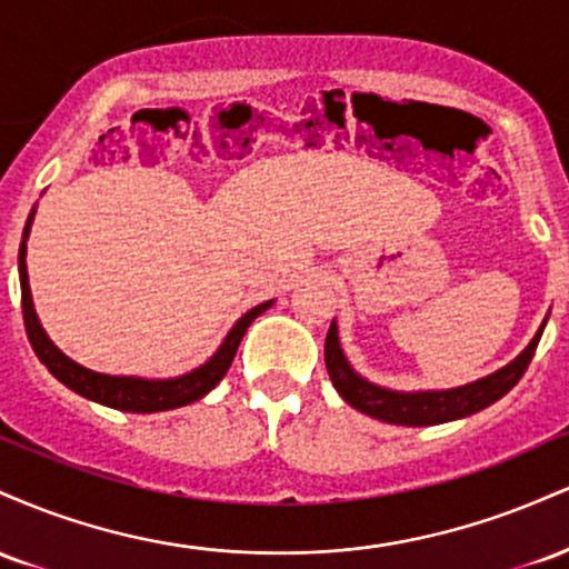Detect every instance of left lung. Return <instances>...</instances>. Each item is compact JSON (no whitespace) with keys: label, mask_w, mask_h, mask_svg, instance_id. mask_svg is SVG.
Segmentation results:
<instances>
[{"label":"left lung","mask_w":569,"mask_h":569,"mask_svg":"<svg viewBox=\"0 0 569 569\" xmlns=\"http://www.w3.org/2000/svg\"><path fill=\"white\" fill-rule=\"evenodd\" d=\"M543 326L527 350L521 352L516 361L502 367L485 380L462 385L455 390H426V393H396V390L377 388L358 377L345 361L342 348H339L337 323H331L329 335H326V369H329L331 382H335L337 393L350 403L352 409L363 411V415L375 417V420L393 422V426H439V422L457 420V417H468L473 411H481L489 403L502 398L516 382L521 380L527 367H530L535 348H538Z\"/></svg>","instance_id":"1"}]
</instances>
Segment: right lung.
<instances>
[{"mask_svg":"<svg viewBox=\"0 0 569 569\" xmlns=\"http://www.w3.org/2000/svg\"><path fill=\"white\" fill-rule=\"evenodd\" d=\"M31 219H34V208H31L29 221L23 227V240H21V253H18V272H21V307H23V326L26 335H29L31 348H34L39 361L48 367L50 375L56 380H61L67 388L74 390L90 401L103 403V407H112L120 411H136V415H149V411H166L176 407H187V403L198 401L213 390L221 382V377L230 369L234 352H238L240 339H243L246 329L253 323V318L262 316V312L272 302L257 305L253 310H248L238 323L232 326V331L227 335L224 345L217 350V356L208 363H202L200 369L189 371L184 377H176V380H139V377H109L98 375L74 363L71 358L63 356L61 350L50 342L44 329L39 326V318L34 312V302H31L29 291V272H26V238H29Z\"/></svg>","mask_w":569,"mask_h":569,"instance_id":"1","label":"right lung"}]
</instances>
